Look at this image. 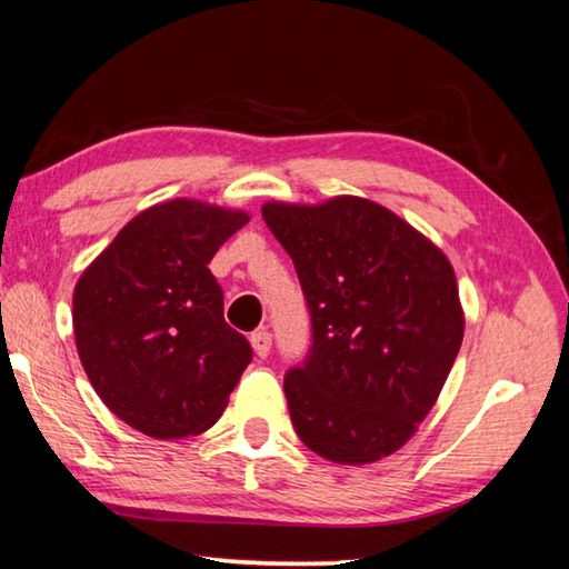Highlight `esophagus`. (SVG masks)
I'll return each instance as SVG.
<instances>
[{
    "label": "esophagus",
    "mask_w": 569,
    "mask_h": 569,
    "mask_svg": "<svg viewBox=\"0 0 569 569\" xmlns=\"http://www.w3.org/2000/svg\"><path fill=\"white\" fill-rule=\"evenodd\" d=\"M250 345L256 349V355L260 359H266L270 355V345H273V337H270L268 329H258L250 333Z\"/></svg>",
    "instance_id": "34e87169"
}]
</instances>
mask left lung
I'll list each match as a JSON object with an SVG mask.
<instances>
[{
  "label": "left lung",
  "instance_id": "8db88e82",
  "mask_svg": "<svg viewBox=\"0 0 569 569\" xmlns=\"http://www.w3.org/2000/svg\"><path fill=\"white\" fill-rule=\"evenodd\" d=\"M311 313V349L286 372L291 422L333 463L395 453L426 420L463 341L453 266L362 197L263 204Z\"/></svg>",
  "mask_w": 569,
  "mask_h": 569
}]
</instances>
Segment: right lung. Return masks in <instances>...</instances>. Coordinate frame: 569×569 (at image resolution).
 Masks as SVG:
<instances>
[{
  "label": "right lung",
  "mask_w": 569,
  "mask_h": 569,
  "mask_svg": "<svg viewBox=\"0 0 569 569\" xmlns=\"http://www.w3.org/2000/svg\"><path fill=\"white\" fill-rule=\"evenodd\" d=\"M250 218L197 200L137 214L73 293L80 362L98 398L143 436H200L252 359L222 317L210 260Z\"/></svg>",
  "instance_id": "obj_1"
}]
</instances>
